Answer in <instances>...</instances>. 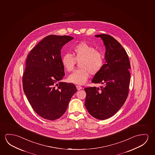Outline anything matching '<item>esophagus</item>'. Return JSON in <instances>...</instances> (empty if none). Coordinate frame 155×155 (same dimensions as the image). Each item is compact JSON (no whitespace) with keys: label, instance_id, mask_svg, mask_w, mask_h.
Wrapping results in <instances>:
<instances>
[{"label":"esophagus","instance_id":"obj_1","mask_svg":"<svg viewBox=\"0 0 155 155\" xmlns=\"http://www.w3.org/2000/svg\"><path fill=\"white\" fill-rule=\"evenodd\" d=\"M76 88H77L78 90H80V89H81L82 88V87L81 86L78 85V86H76Z\"/></svg>","mask_w":155,"mask_h":155}]
</instances>
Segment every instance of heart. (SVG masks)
Segmentation results:
<instances>
[{
    "label": "heart",
    "instance_id": "heart-1",
    "mask_svg": "<svg viewBox=\"0 0 155 155\" xmlns=\"http://www.w3.org/2000/svg\"><path fill=\"white\" fill-rule=\"evenodd\" d=\"M61 60L64 69L68 71L74 69L76 62H80V68L74 71L68 78L69 82L78 84H84L90 74H97L104 64L103 53L84 42L74 46L72 48V54H64Z\"/></svg>",
    "mask_w": 155,
    "mask_h": 155
}]
</instances>
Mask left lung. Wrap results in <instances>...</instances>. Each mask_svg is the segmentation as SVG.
Masks as SVG:
<instances>
[{"label":"left lung","instance_id":"left-lung-1","mask_svg":"<svg viewBox=\"0 0 155 155\" xmlns=\"http://www.w3.org/2000/svg\"><path fill=\"white\" fill-rule=\"evenodd\" d=\"M106 46V64L95 74L91 82L102 84L100 87H89L84 105L94 117L103 120L115 115L128 97L131 68L127 53L119 42L110 35H96Z\"/></svg>","mask_w":155,"mask_h":155}]
</instances>
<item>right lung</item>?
I'll use <instances>...</instances> for the list:
<instances>
[{
  "mask_svg": "<svg viewBox=\"0 0 155 155\" xmlns=\"http://www.w3.org/2000/svg\"><path fill=\"white\" fill-rule=\"evenodd\" d=\"M73 38L49 35L27 55L22 75L23 90L33 109L45 119L54 120L61 117L77 91L73 84H57L64 75L61 50Z\"/></svg>",
  "mask_w": 155,
  "mask_h": 155,
  "instance_id": "add662e5",
  "label": "right lung"
}]
</instances>
